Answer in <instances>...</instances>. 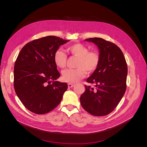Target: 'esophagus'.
Returning a JSON list of instances; mask_svg holds the SVG:
<instances>
[{"mask_svg": "<svg viewBox=\"0 0 147 147\" xmlns=\"http://www.w3.org/2000/svg\"><path fill=\"white\" fill-rule=\"evenodd\" d=\"M74 86V84H72V83H68V87L69 88H72Z\"/></svg>", "mask_w": 147, "mask_h": 147, "instance_id": "esophagus-1", "label": "esophagus"}]
</instances>
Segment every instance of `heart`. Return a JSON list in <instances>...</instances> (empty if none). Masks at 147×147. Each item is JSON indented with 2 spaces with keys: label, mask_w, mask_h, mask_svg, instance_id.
Listing matches in <instances>:
<instances>
[{
  "label": "heart",
  "mask_w": 147,
  "mask_h": 147,
  "mask_svg": "<svg viewBox=\"0 0 147 147\" xmlns=\"http://www.w3.org/2000/svg\"><path fill=\"white\" fill-rule=\"evenodd\" d=\"M67 51L73 56L77 57L74 69H66L62 73V78L65 82L74 83L80 80L86 75V72L90 74L97 68L100 63V56L96 51H89L88 48L83 44L76 43L70 45L67 48ZM67 56L62 50L55 51L53 59L57 67L63 69L66 65Z\"/></svg>",
  "instance_id": "obj_1"
}]
</instances>
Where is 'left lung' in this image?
<instances>
[{"instance_id":"left-lung-1","label":"left lung","mask_w":147,"mask_h":147,"mask_svg":"<svg viewBox=\"0 0 147 147\" xmlns=\"http://www.w3.org/2000/svg\"><path fill=\"white\" fill-rule=\"evenodd\" d=\"M84 40L94 43L99 49L100 63L86 79L94 88L85 86L80 100L86 112L96 117L111 113L121 100L126 89L127 66L123 53L115 44L101 38Z\"/></svg>"}]
</instances>
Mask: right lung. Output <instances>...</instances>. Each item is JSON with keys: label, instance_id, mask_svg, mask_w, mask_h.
Instances as JSON below:
<instances>
[{"label": "right lung", "instance_id": "add662e5", "mask_svg": "<svg viewBox=\"0 0 147 147\" xmlns=\"http://www.w3.org/2000/svg\"><path fill=\"white\" fill-rule=\"evenodd\" d=\"M69 40L47 36L28 43L21 49L15 63L14 88L26 109L36 114H45L59 104L67 90L60 77L53 56Z\"/></svg>", "mask_w": 147, "mask_h": 147}]
</instances>
